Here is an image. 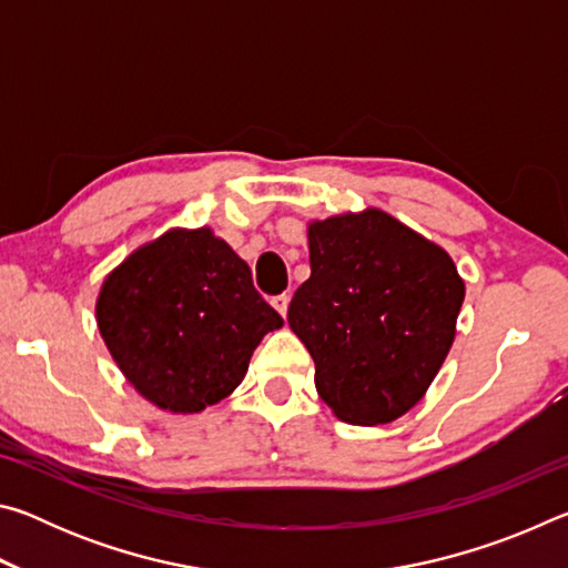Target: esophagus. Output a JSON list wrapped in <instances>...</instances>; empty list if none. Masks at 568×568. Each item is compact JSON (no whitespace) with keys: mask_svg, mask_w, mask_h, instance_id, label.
Listing matches in <instances>:
<instances>
[{"mask_svg":"<svg viewBox=\"0 0 568 568\" xmlns=\"http://www.w3.org/2000/svg\"><path fill=\"white\" fill-rule=\"evenodd\" d=\"M287 303H291V297H287L285 293H283V295H275V297H273V301H271V305L275 307V311H277V313H281V315H283V318H285V313H287Z\"/></svg>","mask_w":568,"mask_h":568,"instance_id":"esophagus-1","label":"esophagus"}]
</instances>
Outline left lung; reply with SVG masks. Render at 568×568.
I'll list each match as a JSON object with an SVG mask.
<instances>
[{
  "instance_id": "left-lung-1",
  "label": "left lung",
  "mask_w": 568,
  "mask_h": 568,
  "mask_svg": "<svg viewBox=\"0 0 568 568\" xmlns=\"http://www.w3.org/2000/svg\"><path fill=\"white\" fill-rule=\"evenodd\" d=\"M311 277L287 323L333 413L378 426L416 406L456 335L464 281L446 250L381 210L307 227Z\"/></svg>"
}]
</instances>
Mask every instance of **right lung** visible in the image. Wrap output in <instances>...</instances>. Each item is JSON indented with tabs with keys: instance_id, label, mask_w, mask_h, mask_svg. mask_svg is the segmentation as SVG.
Returning a JSON list of instances; mask_svg holds the SVG:
<instances>
[{
	"instance_id": "add662e5",
	"label": "right lung",
	"mask_w": 568,
	"mask_h": 568,
	"mask_svg": "<svg viewBox=\"0 0 568 568\" xmlns=\"http://www.w3.org/2000/svg\"><path fill=\"white\" fill-rule=\"evenodd\" d=\"M98 325L120 371L172 413H197L230 396L250 355L283 318L245 261L203 230H170L108 275Z\"/></svg>"
}]
</instances>
